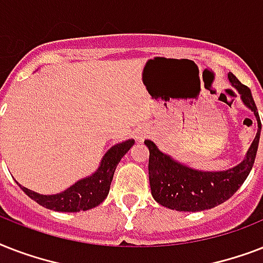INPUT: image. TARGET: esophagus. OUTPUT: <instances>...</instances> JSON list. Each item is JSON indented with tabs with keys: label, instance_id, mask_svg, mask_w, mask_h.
<instances>
[{
	"label": "esophagus",
	"instance_id": "obj_1",
	"mask_svg": "<svg viewBox=\"0 0 263 263\" xmlns=\"http://www.w3.org/2000/svg\"><path fill=\"white\" fill-rule=\"evenodd\" d=\"M147 135H148L147 129H139V131L136 132V139L139 140V142H142V140H143Z\"/></svg>",
	"mask_w": 263,
	"mask_h": 263
}]
</instances>
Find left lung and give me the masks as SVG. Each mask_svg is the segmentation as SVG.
<instances>
[{"instance_id":"1","label":"left lung","mask_w":263,"mask_h":263,"mask_svg":"<svg viewBox=\"0 0 263 263\" xmlns=\"http://www.w3.org/2000/svg\"><path fill=\"white\" fill-rule=\"evenodd\" d=\"M228 79L232 87L237 90L243 103L257 119V135L247 150L245 160L227 171H198L173 160L172 157L161 152L152 140H144L150 153L148 180L152 195L161 206L177 212H202L216 208L228 200L251 172L261 136V120L251 90L241 84L233 73H228Z\"/></svg>"}]
</instances>
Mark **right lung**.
<instances>
[{"label":"right lung","instance_id":"add662e5","mask_svg":"<svg viewBox=\"0 0 263 263\" xmlns=\"http://www.w3.org/2000/svg\"><path fill=\"white\" fill-rule=\"evenodd\" d=\"M134 143H135V140L128 139L125 142L111 146L105 153L98 169L92 175L76 181L73 185L60 194L42 195V194L31 191L17 183L18 187L36 203L43 208L54 210V212L75 213L80 212V210H83V212L90 210L106 199L116 168H117L120 160L127 154L128 150L134 146Z\"/></svg>","mask_w":263,"mask_h":263}]
</instances>
